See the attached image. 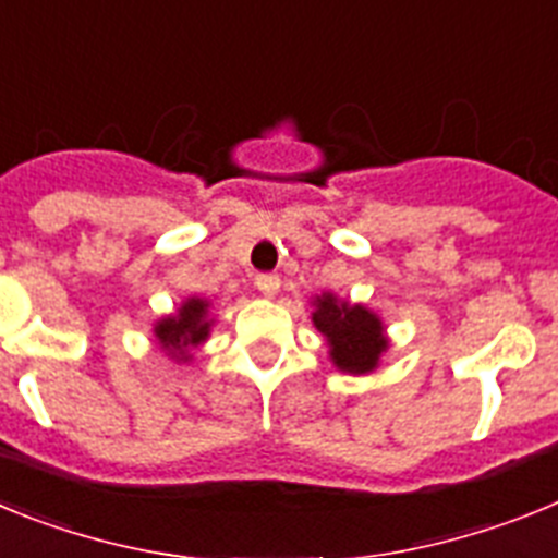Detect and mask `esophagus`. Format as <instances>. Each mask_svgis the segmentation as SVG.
<instances>
[{
    "label": "esophagus",
    "instance_id": "obj_1",
    "mask_svg": "<svg viewBox=\"0 0 558 558\" xmlns=\"http://www.w3.org/2000/svg\"><path fill=\"white\" fill-rule=\"evenodd\" d=\"M256 290L263 295H268V299H274L276 293H279V276L276 274H259L256 276Z\"/></svg>",
    "mask_w": 558,
    "mask_h": 558
}]
</instances>
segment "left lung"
<instances>
[{
    "label": "left lung",
    "instance_id": "obj_1",
    "mask_svg": "<svg viewBox=\"0 0 558 558\" xmlns=\"http://www.w3.org/2000/svg\"><path fill=\"white\" fill-rule=\"evenodd\" d=\"M313 327L327 340V352L332 366L343 374H372L379 368V357L388 352L386 324L366 304H352L335 293L315 295Z\"/></svg>",
    "mask_w": 558,
    "mask_h": 558
}]
</instances>
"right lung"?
I'll return each instance as SVG.
<instances>
[{"instance_id":"obj_1","label":"right lung","mask_w":558,"mask_h":558,"mask_svg":"<svg viewBox=\"0 0 558 558\" xmlns=\"http://www.w3.org/2000/svg\"><path fill=\"white\" fill-rule=\"evenodd\" d=\"M215 327L211 318V302L201 295H190L179 304V310L170 315H161L159 322L153 324V338L159 343L161 352L175 363H190L192 349L206 343Z\"/></svg>"}]
</instances>
